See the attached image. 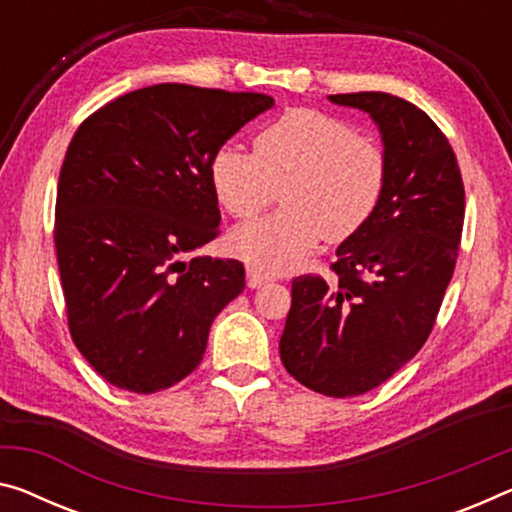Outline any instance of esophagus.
I'll list each match as a JSON object with an SVG mask.
<instances>
[{
    "instance_id": "esophagus-1",
    "label": "esophagus",
    "mask_w": 512,
    "mask_h": 512,
    "mask_svg": "<svg viewBox=\"0 0 512 512\" xmlns=\"http://www.w3.org/2000/svg\"><path fill=\"white\" fill-rule=\"evenodd\" d=\"M247 277H249V286H251V288L263 286V283H267V281L272 279L270 274L263 272L261 267H256V265H249V267H247Z\"/></svg>"
}]
</instances>
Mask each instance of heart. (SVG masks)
Instances as JSON below:
<instances>
[{"label":"heart","mask_w":512,"mask_h":512,"mask_svg":"<svg viewBox=\"0 0 512 512\" xmlns=\"http://www.w3.org/2000/svg\"><path fill=\"white\" fill-rule=\"evenodd\" d=\"M210 183L222 206L249 219L277 201L270 217L242 224L231 245L249 263L297 265L325 238L348 240L373 217L387 187V153L355 125L318 109H290L256 132L254 153L217 148Z\"/></svg>","instance_id":"heart-1"}]
</instances>
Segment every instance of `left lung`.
I'll list each match as a JSON object with an SVG mask.
<instances>
[{
  "mask_svg": "<svg viewBox=\"0 0 512 512\" xmlns=\"http://www.w3.org/2000/svg\"><path fill=\"white\" fill-rule=\"evenodd\" d=\"M380 125L387 187L373 217L336 249L334 279H293L279 352L306 389L352 398L380 387L423 348L458 261L465 185L435 121L391 93L329 96Z\"/></svg>",
  "mask_w": 512,
  "mask_h": 512,
  "instance_id": "obj_1",
  "label": "left lung"
}]
</instances>
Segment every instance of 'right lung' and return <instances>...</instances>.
<instances>
[{"label": "right lung", "mask_w": 512, "mask_h": 512, "mask_svg": "<svg viewBox=\"0 0 512 512\" xmlns=\"http://www.w3.org/2000/svg\"><path fill=\"white\" fill-rule=\"evenodd\" d=\"M272 105L265 93L155 84L77 128L54 245L70 336L114 387H174L201 364L217 313L245 290L240 261L185 254L219 235L212 155Z\"/></svg>", "instance_id": "1"}]
</instances>
